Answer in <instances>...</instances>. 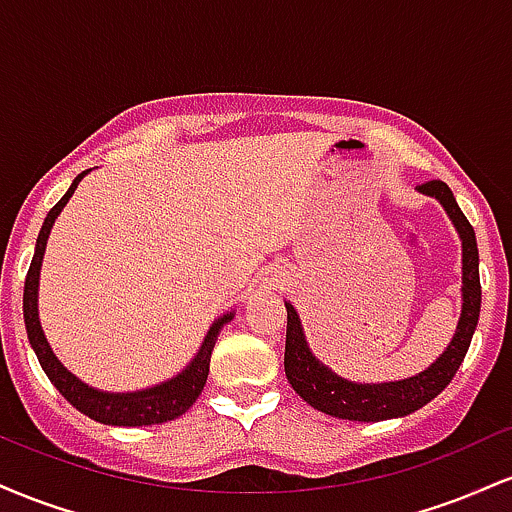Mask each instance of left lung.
<instances>
[{
  "label": "left lung",
  "instance_id": "8db88e82",
  "mask_svg": "<svg viewBox=\"0 0 512 512\" xmlns=\"http://www.w3.org/2000/svg\"><path fill=\"white\" fill-rule=\"evenodd\" d=\"M421 192L440 199L445 211L450 214L452 223L457 226L462 238V317L457 322V332L452 337L443 356L424 373L414 375L409 380L383 385H356L349 380L337 378L330 368L322 366L310 354L308 344L303 339L301 322H298L293 305L286 303V351L284 368L286 378L293 390L301 395L310 407L325 411L330 416L349 421H383L395 416H407L411 411L421 409L424 404L438 397L450 380L455 378L457 368L467 356L472 334L477 330L479 310H481V284H479V250L477 236H474L472 223L457 207L450 187L443 180H428L419 185Z\"/></svg>",
  "mask_w": 512,
  "mask_h": 512
}]
</instances>
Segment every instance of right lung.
I'll use <instances>...</instances> for the list:
<instances>
[{"label":"right lung","mask_w":512,"mask_h":512,"mask_svg":"<svg viewBox=\"0 0 512 512\" xmlns=\"http://www.w3.org/2000/svg\"><path fill=\"white\" fill-rule=\"evenodd\" d=\"M84 173H79L72 182V187L67 190L60 202L55 204L45 216L43 228L38 233V243H35V255L28 267L26 286H23V320H26V332L28 342H31L35 356H38L40 366H43L45 375L50 378V383L60 390V395L67 399L72 407H76L81 414H86L88 419L101 421L108 426H151V424H163V421H173L178 416L185 414L192 404L197 402V397L202 395L204 385H207L209 375V361L211 351H214L216 337H219L221 327L231 320L233 315H223L219 322L211 325V330L204 339L202 349L195 356V361L190 363L178 378L168 380V383L151 387L144 392H127V395H110V392H98L93 387L81 383L79 378H74L67 368L57 361V356L52 354L45 339L43 330H40L38 320V276H40V262H43L45 245H48L50 228L55 223L57 214H60L64 204L69 202V197L74 195L76 185L84 178Z\"/></svg>","instance_id":"right-lung-1"}]
</instances>
